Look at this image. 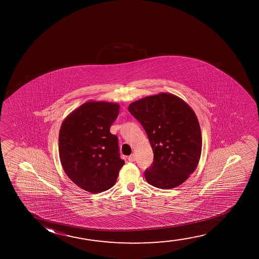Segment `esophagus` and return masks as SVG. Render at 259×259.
<instances>
[{
    "label": "esophagus",
    "instance_id": "34e87169",
    "mask_svg": "<svg viewBox=\"0 0 259 259\" xmlns=\"http://www.w3.org/2000/svg\"><path fill=\"white\" fill-rule=\"evenodd\" d=\"M135 160H136V156H135V154H132L131 156H128L129 162H135Z\"/></svg>",
    "mask_w": 259,
    "mask_h": 259
}]
</instances>
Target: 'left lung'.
<instances>
[{
  "instance_id": "1",
  "label": "left lung",
  "mask_w": 259,
  "mask_h": 259,
  "mask_svg": "<svg viewBox=\"0 0 259 259\" xmlns=\"http://www.w3.org/2000/svg\"><path fill=\"white\" fill-rule=\"evenodd\" d=\"M128 110L144 128L154 153L147 182L170 189L187 181L202 153L201 128L191 107L175 95L159 93L130 103Z\"/></svg>"
}]
</instances>
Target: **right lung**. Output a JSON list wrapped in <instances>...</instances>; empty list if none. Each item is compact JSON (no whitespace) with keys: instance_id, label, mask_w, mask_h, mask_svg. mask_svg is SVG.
Returning <instances> with one entry per match:
<instances>
[{"instance_id":"add662e5","label":"right lung","mask_w":259,"mask_h":259,"mask_svg":"<svg viewBox=\"0 0 259 259\" xmlns=\"http://www.w3.org/2000/svg\"><path fill=\"white\" fill-rule=\"evenodd\" d=\"M119 104L88 101L72 110L61 125L59 157L64 172L83 190L97 194L112 188L124 161L110 127Z\"/></svg>"}]
</instances>
